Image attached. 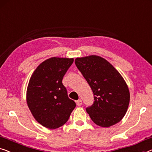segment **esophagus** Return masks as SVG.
<instances>
[{"label": "esophagus", "instance_id": "obj_1", "mask_svg": "<svg viewBox=\"0 0 152 152\" xmlns=\"http://www.w3.org/2000/svg\"><path fill=\"white\" fill-rule=\"evenodd\" d=\"M76 104L78 106H81L82 105V100L81 99H78V100L76 101Z\"/></svg>", "mask_w": 152, "mask_h": 152}]
</instances>
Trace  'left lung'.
<instances>
[{"label":"left lung","mask_w":152,"mask_h":152,"mask_svg":"<svg viewBox=\"0 0 152 152\" xmlns=\"http://www.w3.org/2000/svg\"><path fill=\"white\" fill-rule=\"evenodd\" d=\"M75 64L94 93V103L86 108L92 121L106 128L118 123L130 102V92L123 77L99 56L76 58Z\"/></svg>","instance_id":"left-lung-1"}]
</instances>
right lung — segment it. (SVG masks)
Wrapping results in <instances>:
<instances>
[{
  "label": "right lung",
  "mask_w": 152,
  "mask_h": 152,
  "mask_svg": "<svg viewBox=\"0 0 152 152\" xmlns=\"http://www.w3.org/2000/svg\"><path fill=\"white\" fill-rule=\"evenodd\" d=\"M73 62L74 58H48L36 68L29 80L27 104L36 121L47 128L64 125L76 107L75 102L68 98L62 83Z\"/></svg>",
  "instance_id": "add662e5"
}]
</instances>
